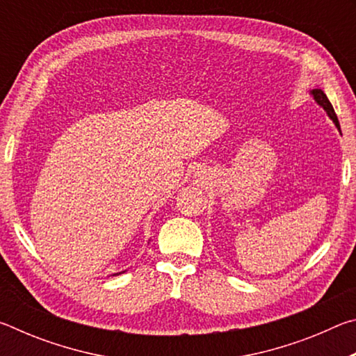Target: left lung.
<instances>
[{
	"mask_svg": "<svg viewBox=\"0 0 356 356\" xmlns=\"http://www.w3.org/2000/svg\"><path fill=\"white\" fill-rule=\"evenodd\" d=\"M311 94H312V97H314V100L317 102V104L321 105L325 111H327V114L330 116V119L333 120V122H334V125L337 127V130L341 131L339 120H337V116H336V113H334V110H333V105L330 104V100L327 99V95L323 94L322 89H312Z\"/></svg>",
	"mask_w": 356,
	"mask_h": 356,
	"instance_id": "left-lung-1",
	"label": "left lung"
}]
</instances>
